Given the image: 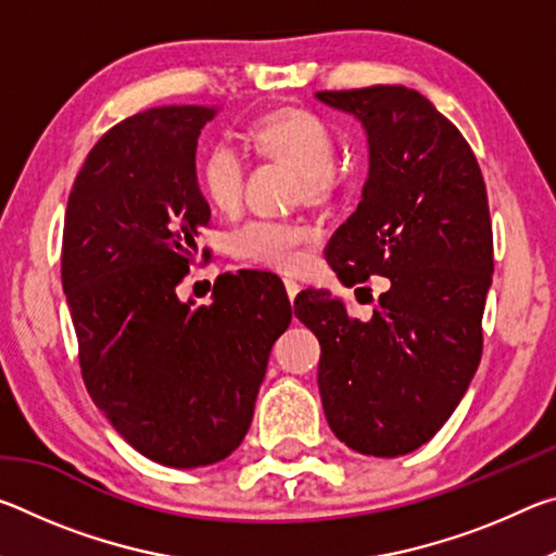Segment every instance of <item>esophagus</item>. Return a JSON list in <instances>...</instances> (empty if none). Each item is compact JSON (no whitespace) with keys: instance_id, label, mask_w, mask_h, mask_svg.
<instances>
[{"instance_id":"esophagus-1","label":"esophagus","mask_w":556,"mask_h":556,"mask_svg":"<svg viewBox=\"0 0 556 556\" xmlns=\"http://www.w3.org/2000/svg\"><path fill=\"white\" fill-rule=\"evenodd\" d=\"M285 287H287L289 301H291V304H294V299H296V294L301 291V285H299V281H294V279H285Z\"/></svg>"}]
</instances>
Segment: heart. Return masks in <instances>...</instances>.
<instances>
[{
    "label": "heart",
    "mask_w": 556,
    "mask_h": 556,
    "mask_svg": "<svg viewBox=\"0 0 556 556\" xmlns=\"http://www.w3.org/2000/svg\"><path fill=\"white\" fill-rule=\"evenodd\" d=\"M255 152L271 162L287 164L301 174V191L308 203H324L333 191V139L324 122L299 108H277L252 122L248 131ZM201 186L205 199L218 211H235L244 191V166L230 147H215L201 164ZM314 232L296 223L257 220L235 238L238 255L275 269L301 267Z\"/></svg>",
    "instance_id": "1"
}]
</instances>
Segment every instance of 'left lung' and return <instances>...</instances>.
I'll return each mask as SVG.
<instances>
[{
	"mask_svg": "<svg viewBox=\"0 0 556 556\" xmlns=\"http://www.w3.org/2000/svg\"><path fill=\"white\" fill-rule=\"evenodd\" d=\"M361 122L368 178L328 242L345 287L380 275L390 289L370 321L331 291H301L294 314L321 343L318 392L333 434L365 456L394 458L437 434L481 363L493 279L483 174L460 131L404 86L316 92Z\"/></svg>",
	"mask_w": 556,
	"mask_h": 556,
	"instance_id": "left-lung-1",
	"label": "left lung"
}]
</instances>
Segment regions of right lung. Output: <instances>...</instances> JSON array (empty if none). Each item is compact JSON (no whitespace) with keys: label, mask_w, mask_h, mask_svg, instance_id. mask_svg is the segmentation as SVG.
I'll return each mask as SVG.
<instances>
[{"label":"right lung","mask_w":556,"mask_h":556,"mask_svg":"<svg viewBox=\"0 0 556 556\" xmlns=\"http://www.w3.org/2000/svg\"><path fill=\"white\" fill-rule=\"evenodd\" d=\"M215 105H164L112 127L68 195L61 279L98 409L172 468L228 458L248 434L291 304L275 275H230L208 306L176 287L211 223L195 174Z\"/></svg>","instance_id":"right-lung-1"}]
</instances>
